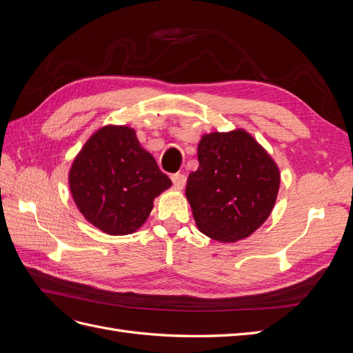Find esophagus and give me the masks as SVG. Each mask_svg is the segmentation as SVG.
I'll list each match as a JSON object with an SVG mask.
<instances>
[{
    "instance_id": "1",
    "label": "esophagus",
    "mask_w": 353,
    "mask_h": 353,
    "mask_svg": "<svg viewBox=\"0 0 353 353\" xmlns=\"http://www.w3.org/2000/svg\"><path fill=\"white\" fill-rule=\"evenodd\" d=\"M170 179H172L174 187L176 190H183L185 187V175H183V174H174L172 176H170Z\"/></svg>"
}]
</instances>
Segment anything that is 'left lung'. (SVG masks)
Returning <instances> with one entry per match:
<instances>
[{
	"label": "left lung",
	"instance_id": "left-lung-1",
	"mask_svg": "<svg viewBox=\"0 0 353 353\" xmlns=\"http://www.w3.org/2000/svg\"><path fill=\"white\" fill-rule=\"evenodd\" d=\"M197 157L185 188L197 228L221 243L250 237L274 209L279 165L243 128L203 134Z\"/></svg>",
	"mask_w": 353,
	"mask_h": 353
}]
</instances>
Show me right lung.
Segmentation results:
<instances>
[{
	"label": "right lung",
	"instance_id": "obj_1",
	"mask_svg": "<svg viewBox=\"0 0 353 353\" xmlns=\"http://www.w3.org/2000/svg\"><path fill=\"white\" fill-rule=\"evenodd\" d=\"M170 185L172 181L128 125L99 128L69 170L74 205L85 219L109 236L140 230L153 210L154 199Z\"/></svg>",
	"mask_w": 353,
	"mask_h": 353
}]
</instances>
